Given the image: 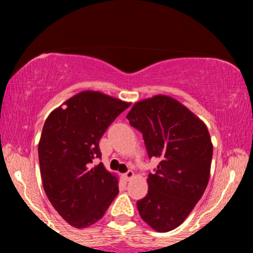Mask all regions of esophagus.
I'll list each match as a JSON object with an SVG mask.
<instances>
[{
	"label": "esophagus",
	"instance_id": "esophagus-1",
	"mask_svg": "<svg viewBox=\"0 0 253 253\" xmlns=\"http://www.w3.org/2000/svg\"><path fill=\"white\" fill-rule=\"evenodd\" d=\"M133 176H134V172H133L132 170H128V171H127V172L124 175L125 179H126V181H129V179H132Z\"/></svg>",
	"mask_w": 253,
	"mask_h": 253
}]
</instances>
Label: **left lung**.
<instances>
[{
    "label": "left lung",
    "instance_id": "8db88e82",
    "mask_svg": "<svg viewBox=\"0 0 253 253\" xmlns=\"http://www.w3.org/2000/svg\"><path fill=\"white\" fill-rule=\"evenodd\" d=\"M126 118L143 133L150 158L159 159L147 178L149 193L136 202L139 214L155 231L169 232L187 219L207 188L210 132L193 112L165 95L134 103Z\"/></svg>",
    "mask_w": 253,
    "mask_h": 253
}]
</instances>
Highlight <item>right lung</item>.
Returning a JSON list of instances; mask_svg holds the SVG:
<instances>
[{
	"mask_svg": "<svg viewBox=\"0 0 253 253\" xmlns=\"http://www.w3.org/2000/svg\"><path fill=\"white\" fill-rule=\"evenodd\" d=\"M129 103L100 91L78 92L48 115L40 136L43 190L66 222L85 228L101 219L119 193L118 177L106 170L98 141Z\"/></svg>",
	"mask_w": 253,
	"mask_h": 253,
	"instance_id": "add662e5",
	"label": "right lung"
}]
</instances>
